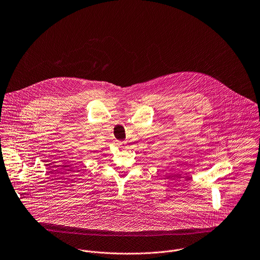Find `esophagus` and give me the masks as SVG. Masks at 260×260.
<instances>
[{
	"label": "esophagus",
	"instance_id": "34e87169",
	"mask_svg": "<svg viewBox=\"0 0 260 260\" xmlns=\"http://www.w3.org/2000/svg\"><path fill=\"white\" fill-rule=\"evenodd\" d=\"M117 146L119 148H125L126 147V142H117Z\"/></svg>",
	"mask_w": 260,
	"mask_h": 260
}]
</instances>
